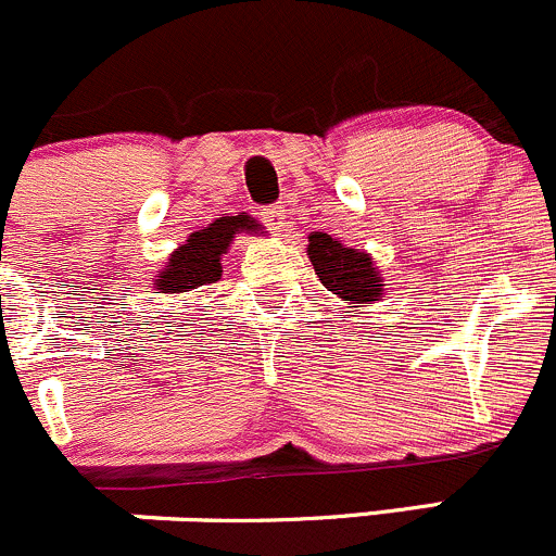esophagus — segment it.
I'll return each instance as SVG.
<instances>
[{"instance_id":"obj_1","label":"esophagus","mask_w":556,"mask_h":556,"mask_svg":"<svg viewBox=\"0 0 556 556\" xmlns=\"http://www.w3.org/2000/svg\"><path fill=\"white\" fill-rule=\"evenodd\" d=\"M262 222H265V227L273 229V232H286V227H289V216H286V207L283 205L265 207V211H262Z\"/></svg>"}]
</instances>
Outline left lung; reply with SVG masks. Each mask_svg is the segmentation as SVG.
<instances>
[{"mask_svg": "<svg viewBox=\"0 0 556 556\" xmlns=\"http://www.w3.org/2000/svg\"><path fill=\"white\" fill-rule=\"evenodd\" d=\"M307 260L318 280L332 291L338 300L345 302V311L354 307L376 305L383 296V278L367 251L343 245L338 238L327 232L307 235ZM345 318V316H343Z\"/></svg>", "mask_w": 556, "mask_h": 556, "instance_id": "8db88e82", "label": "left lung"}]
</instances>
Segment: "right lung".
Wrapping results in <instances>:
<instances>
[{"mask_svg": "<svg viewBox=\"0 0 556 556\" xmlns=\"http://www.w3.org/2000/svg\"><path fill=\"white\" fill-rule=\"evenodd\" d=\"M262 224L251 216H224L211 227L191 232L184 245L167 256L153 276L156 294H186L222 278V260L238 235H262Z\"/></svg>", "mask_w": 556, "mask_h": 556, "instance_id": "obj_1", "label": "right lung"}]
</instances>
